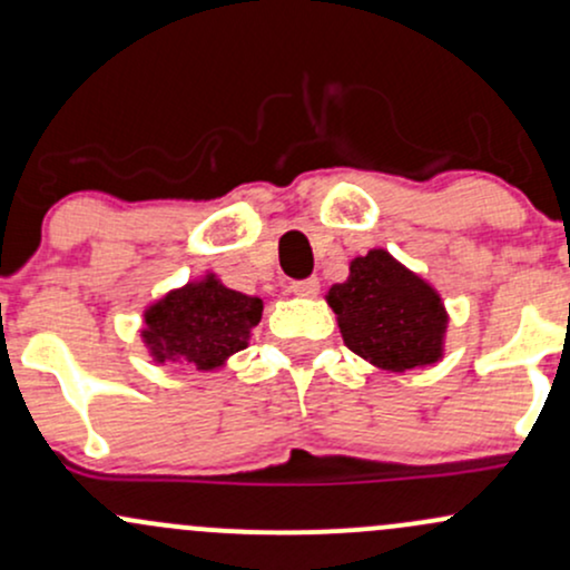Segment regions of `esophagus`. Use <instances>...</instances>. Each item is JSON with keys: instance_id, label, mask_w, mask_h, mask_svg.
<instances>
[{"instance_id": "1", "label": "esophagus", "mask_w": 570, "mask_h": 570, "mask_svg": "<svg viewBox=\"0 0 570 570\" xmlns=\"http://www.w3.org/2000/svg\"><path fill=\"white\" fill-rule=\"evenodd\" d=\"M318 289H322V284H318V278L294 281V284H292V292L297 294V297H316Z\"/></svg>"}]
</instances>
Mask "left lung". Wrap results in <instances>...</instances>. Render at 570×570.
I'll return each mask as SVG.
<instances>
[{
  "instance_id": "obj_1",
  "label": "left lung",
  "mask_w": 570,
  "mask_h": 570,
  "mask_svg": "<svg viewBox=\"0 0 570 570\" xmlns=\"http://www.w3.org/2000/svg\"><path fill=\"white\" fill-rule=\"evenodd\" d=\"M326 305L343 343L372 367L407 372L444 358L450 313L442 294L385 248L351 259L348 278L330 286Z\"/></svg>"
}]
</instances>
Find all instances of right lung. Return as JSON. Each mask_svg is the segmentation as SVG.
I'll return each instance as SVG.
<instances>
[{"instance_id": "1", "label": "right lung", "mask_w": 570, "mask_h": 570, "mask_svg": "<svg viewBox=\"0 0 570 570\" xmlns=\"http://www.w3.org/2000/svg\"><path fill=\"white\" fill-rule=\"evenodd\" d=\"M259 316L263 299L235 292L217 273H206L144 307L141 343L155 364L212 372L246 348Z\"/></svg>"}]
</instances>
